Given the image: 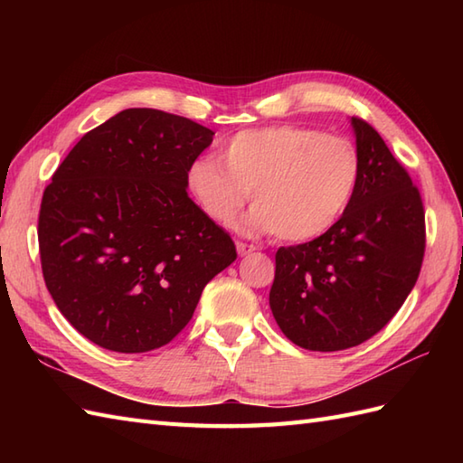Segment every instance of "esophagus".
Here are the masks:
<instances>
[{
    "label": "esophagus",
    "mask_w": 463,
    "mask_h": 463,
    "mask_svg": "<svg viewBox=\"0 0 463 463\" xmlns=\"http://www.w3.org/2000/svg\"><path fill=\"white\" fill-rule=\"evenodd\" d=\"M237 250L241 257H247V254L257 250V247H254V244H247V242H237Z\"/></svg>",
    "instance_id": "obj_1"
}]
</instances>
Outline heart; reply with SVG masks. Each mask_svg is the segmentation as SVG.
I'll list each match as a JSON object with an SVG mask.
<instances>
[{
	"instance_id": "heart-1",
	"label": "heart",
	"mask_w": 463,
	"mask_h": 463,
	"mask_svg": "<svg viewBox=\"0 0 463 463\" xmlns=\"http://www.w3.org/2000/svg\"><path fill=\"white\" fill-rule=\"evenodd\" d=\"M358 181L356 146L298 125L241 131L224 143L222 161L199 156L186 171L191 194L214 222H232L254 194L259 204L241 229L274 232L290 242L330 231L352 203Z\"/></svg>"
}]
</instances>
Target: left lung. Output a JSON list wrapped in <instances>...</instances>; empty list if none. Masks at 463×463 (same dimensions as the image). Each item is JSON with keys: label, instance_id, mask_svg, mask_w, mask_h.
Returning a JSON list of instances; mask_svg holds the SVG:
<instances>
[{"label": "left lung", "instance_id": "8db88e82", "mask_svg": "<svg viewBox=\"0 0 463 463\" xmlns=\"http://www.w3.org/2000/svg\"><path fill=\"white\" fill-rule=\"evenodd\" d=\"M360 181L318 239L277 250L270 310L290 342L314 352L366 342L414 288L426 250L420 191L378 131L352 117Z\"/></svg>", "mask_w": 463, "mask_h": 463}]
</instances>
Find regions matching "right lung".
<instances>
[{
  "label": "right lung",
  "instance_id": "add662e5",
  "mask_svg": "<svg viewBox=\"0 0 463 463\" xmlns=\"http://www.w3.org/2000/svg\"><path fill=\"white\" fill-rule=\"evenodd\" d=\"M213 135L186 117L125 109L53 173L37 224L45 287L97 346L139 354L169 344L237 259L229 232L186 194V171Z\"/></svg>",
  "mask_w": 463,
  "mask_h": 463
}]
</instances>
